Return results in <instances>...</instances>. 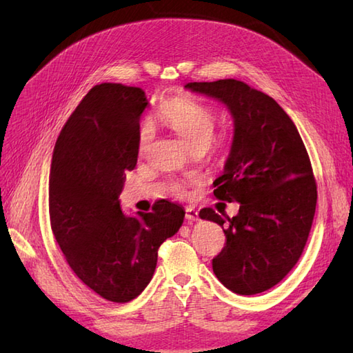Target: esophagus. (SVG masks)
<instances>
[{
    "label": "esophagus",
    "mask_w": 353,
    "mask_h": 353,
    "mask_svg": "<svg viewBox=\"0 0 353 353\" xmlns=\"http://www.w3.org/2000/svg\"><path fill=\"white\" fill-rule=\"evenodd\" d=\"M186 214H185V216H186V220L188 221H197L199 220V212H197V209H194V208H186V211H185Z\"/></svg>",
    "instance_id": "esophagus-1"
}]
</instances>
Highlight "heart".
Returning a JSON list of instances; mask_svg holds the SVG:
<instances>
[{
	"label": "heart",
	"instance_id": "obj_1",
	"mask_svg": "<svg viewBox=\"0 0 353 353\" xmlns=\"http://www.w3.org/2000/svg\"><path fill=\"white\" fill-rule=\"evenodd\" d=\"M157 117L191 147H206L212 138L215 127V115L212 109L203 103L188 99V97H182V99L171 100L163 104ZM152 138V127L145 124L139 132V153L145 152ZM171 190L176 194H183L185 185L172 183Z\"/></svg>",
	"mask_w": 353,
	"mask_h": 353
}]
</instances>
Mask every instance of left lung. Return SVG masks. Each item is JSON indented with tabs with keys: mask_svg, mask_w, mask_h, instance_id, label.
<instances>
[{
	"mask_svg": "<svg viewBox=\"0 0 353 353\" xmlns=\"http://www.w3.org/2000/svg\"><path fill=\"white\" fill-rule=\"evenodd\" d=\"M185 89L220 101L234 119V137L215 197L238 201L235 216L211 208L200 219L223 228L226 245L212 270L241 296L279 283L301 258L317 203V186L294 123L272 97L241 80L192 81Z\"/></svg>",
	"mask_w": 353,
	"mask_h": 353,
	"instance_id": "left-lung-1",
	"label": "left lung"
}]
</instances>
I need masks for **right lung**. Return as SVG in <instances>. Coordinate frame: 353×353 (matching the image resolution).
Here are the masks:
<instances>
[{
    "mask_svg": "<svg viewBox=\"0 0 353 353\" xmlns=\"http://www.w3.org/2000/svg\"><path fill=\"white\" fill-rule=\"evenodd\" d=\"M141 88L101 83L59 134L50 171L52 234L79 279L110 302L138 297L152 281L157 249L181 229L185 209L159 200L153 212L125 215V172L138 162Z\"/></svg>",
    "mask_w": 353,
    "mask_h": 353,
    "instance_id": "obj_1",
    "label": "right lung"
}]
</instances>
